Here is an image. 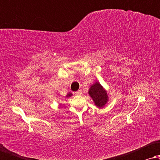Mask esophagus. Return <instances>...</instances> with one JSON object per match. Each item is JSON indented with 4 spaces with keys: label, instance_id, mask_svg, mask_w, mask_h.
<instances>
[{
    "label": "esophagus",
    "instance_id": "1",
    "mask_svg": "<svg viewBox=\"0 0 160 160\" xmlns=\"http://www.w3.org/2000/svg\"><path fill=\"white\" fill-rule=\"evenodd\" d=\"M81 93H82V91H81V90H78L77 92H75L76 95H80Z\"/></svg>",
    "mask_w": 160,
    "mask_h": 160
}]
</instances>
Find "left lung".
I'll return each instance as SVG.
<instances>
[{
	"mask_svg": "<svg viewBox=\"0 0 160 160\" xmlns=\"http://www.w3.org/2000/svg\"><path fill=\"white\" fill-rule=\"evenodd\" d=\"M88 93L98 108H103L108 101L107 91L98 82L91 85Z\"/></svg>",
	"mask_w": 160,
	"mask_h": 160,
	"instance_id": "1",
	"label": "left lung"
}]
</instances>
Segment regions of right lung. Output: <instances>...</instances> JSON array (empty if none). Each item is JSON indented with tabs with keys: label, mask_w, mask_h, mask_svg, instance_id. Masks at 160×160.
I'll list each match as a JSON object with an SVG mask.
<instances>
[{
	"label": "right lung",
	"mask_w": 160,
	"mask_h": 160,
	"mask_svg": "<svg viewBox=\"0 0 160 160\" xmlns=\"http://www.w3.org/2000/svg\"><path fill=\"white\" fill-rule=\"evenodd\" d=\"M72 95H73V94L71 93V92H69V93L67 94V95L65 96V97H66V98H69V97H71Z\"/></svg>",
	"instance_id": "obj_1"
}]
</instances>
